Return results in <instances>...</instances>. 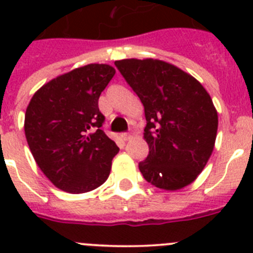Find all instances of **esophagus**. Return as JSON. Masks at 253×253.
<instances>
[{"instance_id":"34e87169","label":"esophagus","mask_w":253,"mask_h":253,"mask_svg":"<svg viewBox=\"0 0 253 253\" xmlns=\"http://www.w3.org/2000/svg\"><path fill=\"white\" fill-rule=\"evenodd\" d=\"M133 137V133H123L122 134V138L124 140H128V139H130V138Z\"/></svg>"}]
</instances>
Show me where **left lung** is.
Here are the masks:
<instances>
[{
    "mask_svg": "<svg viewBox=\"0 0 253 253\" xmlns=\"http://www.w3.org/2000/svg\"><path fill=\"white\" fill-rule=\"evenodd\" d=\"M115 66L144 106L149 153L139 162L143 177L160 189L187 186L214 149L218 114L209 93L163 60L123 59Z\"/></svg>",
    "mask_w": 253,
    "mask_h": 253,
    "instance_id": "obj_1",
    "label": "left lung"
}]
</instances>
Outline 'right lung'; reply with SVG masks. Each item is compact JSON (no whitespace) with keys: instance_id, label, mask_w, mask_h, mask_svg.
<instances>
[{"instance_id":"obj_1","label":"right lung","mask_w":253,"mask_h":253,"mask_svg":"<svg viewBox=\"0 0 253 253\" xmlns=\"http://www.w3.org/2000/svg\"><path fill=\"white\" fill-rule=\"evenodd\" d=\"M115 75L107 64H87L44 84L30 100L25 135L35 162L60 190L81 194L110 175L119 148L101 126L99 97Z\"/></svg>"}]
</instances>
